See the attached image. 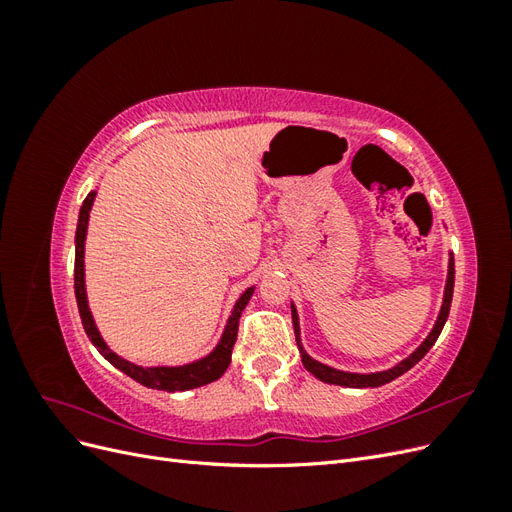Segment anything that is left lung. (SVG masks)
I'll list each match as a JSON object with an SVG mask.
<instances>
[{
	"label": "left lung",
	"instance_id": "1",
	"mask_svg": "<svg viewBox=\"0 0 512 512\" xmlns=\"http://www.w3.org/2000/svg\"><path fill=\"white\" fill-rule=\"evenodd\" d=\"M453 286H455V260L451 256L448 260V277H446V290H444V301H442V309H440V316L436 320V327L431 329V333L427 335L425 342L418 346L408 359L401 361L399 365H395L393 369H386V371H378V374H348V371H339L333 369L329 365H322L318 361H314L312 356H309L303 346H301V339H299V318H297V309L292 305V324H294V335H297V344L301 350V361L305 365V369L309 374H314L318 380L327 382V384H339V386H350V389H367V386H382L386 382H391L395 378H399L401 374H406L410 367H414L418 361L423 359V356L429 352V348L436 344V339L440 337L442 329H444V322L448 318V312H451V301H453Z\"/></svg>",
	"mask_w": 512,
	"mask_h": 512
}]
</instances>
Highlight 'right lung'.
<instances>
[{
	"mask_svg": "<svg viewBox=\"0 0 512 512\" xmlns=\"http://www.w3.org/2000/svg\"><path fill=\"white\" fill-rule=\"evenodd\" d=\"M94 196L96 192H89L87 198L83 200V207L79 213V224H76V256H74V292H76V303H79V314L83 320V327L87 337L94 342L98 352L104 356L108 363H113L117 369H121L123 374L130 376L132 380L141 382L147 389H156V391H188L196 389V386L209 384L213 380H218L224 371L230 365V354L232 346L237 342V331H239V318L241 312L245 309L247 301L252 299L254 288H247L241 299L237 301L235 309H232V316L228 318L226 331L222 335V342L218 344L209 356H205L203 361H196L183 367H138L128 361H123L121 356H117L113 350H108L104 344V339L100 337L94 318H91V312L87 307V294H85V262H83V252H85V235H87V220H89V211L91 205H94Z\"/></svg>",
	"mask_w": 512,
	"mask_h": 512,
	"instance_id": "1",
	"label": "right lung"
}]
</instances>
